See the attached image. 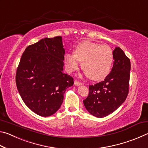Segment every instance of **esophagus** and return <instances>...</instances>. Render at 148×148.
Wrapping results in <instances>:
<instances>
[{
	"mask_svg": "<svg viewBox=\"0 0 148 148\" xmlns=\"http://www.w3.org/2000/svg\"><path fill=\"white\" fill-rule=\"evenodd\" d=\"M81 85H82L81 82H79L78 81H76V80H75L74 81V86H81Z\"/></svg>",
	"mask_w": 148,
	"mask_h": 148,
	"instance_id": "34e87169",
	"label": "esophagus"
}]
</instances>
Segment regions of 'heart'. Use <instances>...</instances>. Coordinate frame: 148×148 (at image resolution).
Returning <instances> with one entry per match:
<instances>
[{"instance_id": "obj_1", "label": "heart", "mask_w": 148, "mask_h": 148, "mask_svg": "<svg viewBox=\"0 0 148 148\" xmlns=\"http://www.w3.org/2000/svg\"><path fill=\"white\" fill-rule=\"evenodd\" d=\"M74 53L64 56L69 72L76 71L82 62V69L91 79L102 80L110 73L114 61V53L110 46L84 41L77 45Z\"/></svg>"}]
</instances>
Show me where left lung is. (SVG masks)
<instances>
[{
  "label": "left lung",
  "mask_w": 148,
  "mask_h": 148,
  "mask_svg": "<svg viewBox=\"0 0 148 148\" xmlns=\"http://www.w3.org/2000/svg\"><path fill=\"white\" fill-rule=\"evenodd\" d=\"M112 71L104 81L89 86V92L84 101L86 110L93 116L104 117L113 113L125 102L129 92L131 62L117 47L113 51Z\"/></svg>",
  "instance_id": "1"
}]
</instances>
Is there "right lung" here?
<instances>
[{"label":"right lung","instance_id":"obj_1","mask_svg":"<svg viewBox=\"0 0 148 148\" xmlns=\"http://www.w3.org/2000/svg\"><path fill=\"white\" fill-rule=\"evenodd\" d=\"M65 49L61 36L45 38L25 50L17 69V90L27 106L42 117L54 114L73 78L63 72Z\"/></svg>","mask_w":148,"mask_h":148}]
</instances>
